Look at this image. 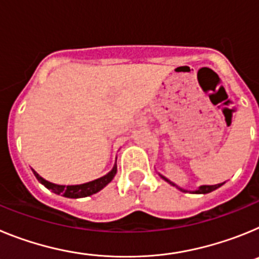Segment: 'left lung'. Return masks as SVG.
<instances>
[{
    "instance_id": "obj_1",
    "label": "left lung",
    "mask_w": 259,
    "mask_h": 259,
    "mask_svg": "<svg viewBox=\"0 0 259 259\" xmlns=\"http://www.w3.org/2000/svg\"><path fill=\"white\" fill-rule=\"evenodd\" d=\"M162 178H163V179L166 180V182L170 183L171 185H175V184H174V183H171L170 180H167L166 178H164V176H162ZM222 184H223V183H222ZM222 184H217V185H202V187H200V189H198V191L194 192V193H210V192H212V191H215V189H217V188H219V187H221ZM175 187H176V185H175ZM178 188H179V187H178ZM179 189H180V191L185 192L184 189H182V188H179Z\"/></svg>"
}]
</instances>
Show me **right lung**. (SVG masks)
I'll use <instances>...</instances> for the list:
<instances>
[{
	"label": "right lung",
	"instance_id": "right-lung-1",
	"mask_svg": "<svg viewBox=\"0 0 259 259\" xmlns=\"http://www.w3.org/2000/svg\"><path fill=\"white\" fill-rule=\"evenodd\" d=\"M35 176L37 178L38 182L41 184H44L48 189L53 191L57 194H63L65 197L68 198H80V197H88L91 194L97 193L98 191H101L104 187H106L111 180L114 179V176L116 174V166H114V168L110 171L107 175L102 176L100 179H96L93 182L85 183V184H79V185H57L53 184V183L47 182L45 179H42L40 175H38L36 171H33Z\"/></svg>",
	"mask_w": 259,
	"mask_h": 259
}]
</instances>
